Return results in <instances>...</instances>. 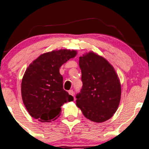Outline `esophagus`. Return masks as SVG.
Listing matches in <instances>:
<instances>
[{"mask_svg":"<svg viewBox=\"0 0 149 149\" xmlns=\"http://www.w3.org/2000/svg\"><path fill=\"white\" fill-rule=\"evenodd\" d=\"M69 94L73 96V95H74V92H73V90H70V91H69Z\"/></svg>","mask_w":149,"mask_h":149,"instance_id":"obj_1","label":"esophagus"}]
</instances>
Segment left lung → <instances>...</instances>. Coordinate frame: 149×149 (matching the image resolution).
<instances>
[{
	"instance_id": "left-lung-1",
	"label": "left lung",
	"mask_w": 149,
	"mask_h": 149,
	"mask_svg": "<svg viewBox=\"0 0 149 149\" xmlns=\"http://www.w3.org/2000/svg\"><path fill=\"white\" fill-rule=\"evenodd\" d=\"M82 88L76 95V106L86 118L95 123L110 119L117 110L121 85L112 65L91 51L79 58Z\"/></svg>"
}]
</instances>
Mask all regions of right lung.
I'll return each mask as SVG.
<instances>
[{
	"label": "right lung",
	"instance_id": "right-lung-1",
	"mask_svg": "<svg viewBox=\"0 0 149 149\" xmlns=\"http://www.w3.org/2000/svg\"><path fill=\"white\" fill-rule=\"evenodd\" d=\"M77 51L61 49L41 54L26 69L21 84L22 98L29 114L41 122L60 116L61 106L73 97L63 89L59 69Z\"/></svg>",
	"mask_w": 149,
	"mask_h": 149
}]
</instances>
